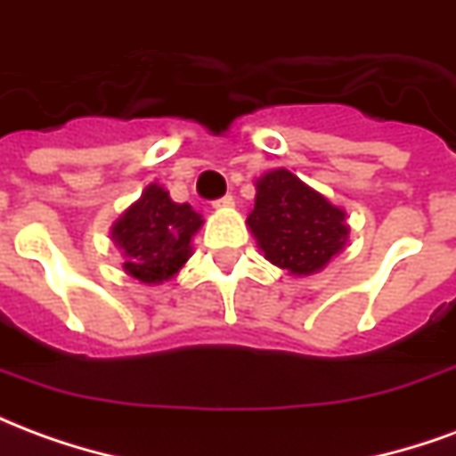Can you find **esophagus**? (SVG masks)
<instances>
[{
	"label": "esophagus",
	"mask_w": 456,
	"mask_h": 456,
	"mask_svg": "<svg viewBox=\"0 0 456 456\" xmlns=\"http://www.w3.org/2000/svg\"><path fill=\"white\" fill-rule=\"evenodd\" d=\"M215 208H222V209L234 208V195H224V198L215 200Z\"/></svg>",
	"instance_id": "esophagus-1"
}]
</instances>
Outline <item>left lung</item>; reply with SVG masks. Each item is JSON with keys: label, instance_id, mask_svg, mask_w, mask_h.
Instances as JSON below:
<instances>
[{"label": "left lung", "instance_id": "obj_1", "mask_svg": "<svg viewBox=\"0 0 456 456\" xmlns=\"http://www.w3.org/2000/svg\"><path fill=\"white\" fill-rule=\"evenodd\" d=\"M247 222L264 256L296 276L325 268L349 234L342 209L286 168L258 178Z\"/></svg>", "mask_w": 456, "mask_h": 456}]
</instances>
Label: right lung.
Segmentation results:
<instances>
[{
    "label": "right lung",
    "mask_w": 456,
    "mask_h": 456,
    "mask_svg": "<svg viewBox=\"0 0 456 456\" xmlns=\"http://www.w3.org/2000/svg\"><path fill=\"white\" fill-rule=\"evenodd\" d=\"M202 219L188 202H173L160 185H149L112 227L124 251V271L141 283H163L190 258V239Z\"/></svg>",
    "instance_id": "1"
}]
</instances>
